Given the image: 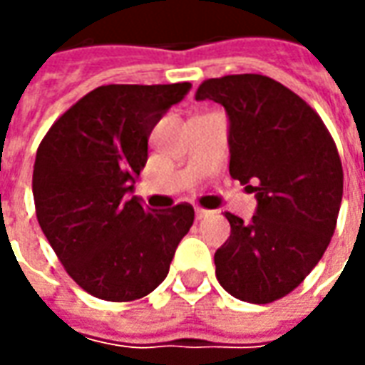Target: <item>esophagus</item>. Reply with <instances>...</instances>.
Listing matches in <instances>:
<instances>
[{"label":"esophagus","mask_w":365,"mask_h":365,"mask_svg":"<svg viewBox=\"0 0 365 365\" xmlns=\"http://www.w3.org/2000/svg\"><path fill=\"white\" fill-rule=\"evenodd\" d=\"M207 215H209V211H207V209H201V207H197V209H195V217H197V221L205 219Z\"/></svg>","instance_id":"esophagus-1"}]
</instances>
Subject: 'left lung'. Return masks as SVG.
Here are the masks:
<instances>
[{"label":"left lung","mask_w":365,"mask_h":365,"mask_svg":"<svg viewBox=\"0 0 365 365\" xmlns=\"http://www.w3.org/2000/svg\"><path fill=\"white\" fill-rule=\"evenodd\" d=\"M195 99L227 109L230 178L258 199L252 221L225 213L230 238L215 274L232 297L266 305L289 295L330 245L344 185L336 144L319 113L268 76L211 78Z\"/></svg>","instance_id":"1"}]
</instances>
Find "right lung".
I'll list each match as a JSON object with an SVG mask.
<instances>
[{"label": "right lung", "instance_id": "obj_1", "mask_svg": "<svg viewBox=\"0 0 365 365\" xmlns=\"http://www.w3.org/2000/svg\"><path fill=\"white\" fill-rule=\"evenodd\" d=\"M190 82L99 86L62 113L38 144L35 213L58 260L103 301L146 297L190 232V203L146 209L127 199L148 160V136Z\"/></svg>", "mask_w": 365, "mask_h": 365}]
</instances>
